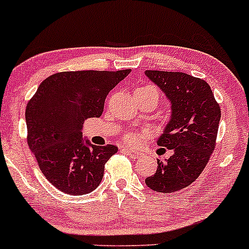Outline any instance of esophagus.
<instances>
[{
	"mask_svg": "<svg viewBox=\"0 0 249 249\" xmlns=\"http://www.w3.org/2000/svg\"><path fill=\"white\" fill-rule=\"evenodd\" d=\"M124 152L127 153L128 156H130L131 158H134V159H137V158L143 157V153L138 152V151H135V150H130V148H127V150H125Z\"/></svg>",
	"mask_w": 249,
	"mask_h": 249,
	"instance_id": "1",
	"label": "esophagus"
}]
</instances>
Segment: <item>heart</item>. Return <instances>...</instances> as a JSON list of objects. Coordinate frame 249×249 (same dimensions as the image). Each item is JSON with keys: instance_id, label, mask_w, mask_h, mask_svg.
<instances>
[{"instance_id": "b5f03b06", "label": "heart", "mask_w": 249, "mask_h": 249, "mask_svg": "<svg viewBox=\"0 0 249 249\" xmlns=\"http://www.w3.org/2000/svg\"><path fill=\"white\" fill-rule=\"evenodd\" d=\"M148 88H151V87H144V88H141V89H148ZM124 143H127L129 145H135L138 141V136L136 134H127L124 135Z\"/></svg>"}]
</instances>
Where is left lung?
<instances>
[{
	"label": "left lung",
	"mask_w": 249,
	"mask_h": 249,
	"mask_svg": "<svg viewBox=\"0 0 249 249\" xmlns=\"http://www.w3.org/2000/svg\"><path fill=\"white\" fill-rule=\"evenodd\" d=\"M172 104L170 120L158 145L173 150L166 161L158 159L154 175L145 183L161 193L179 191L198 178L215 148L221 108L206 81L182 72L145 71Z\"/></svg>",
	"instance_id": "8db88e82"
}]
</instances>
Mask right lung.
I'll return each instance as SVG.
<instances>
[{"instance_id": "add662e5", "label": "right lung", "mask_w": 249, "mask_h": 249, "mask_svg": "<svg viewBox=\"0 0 249 249\" xmlns=\"http://www.w3.org/2000/svg\"><path fill=\"white\" fill-rule=\"evenodd\" d=\"M130 70L60 72L47 77L26 106L27 143L46 178L61 192L95 190L118 147L83 140V122L99 118L108 92Z\"/></svg>"}]
</instances>
